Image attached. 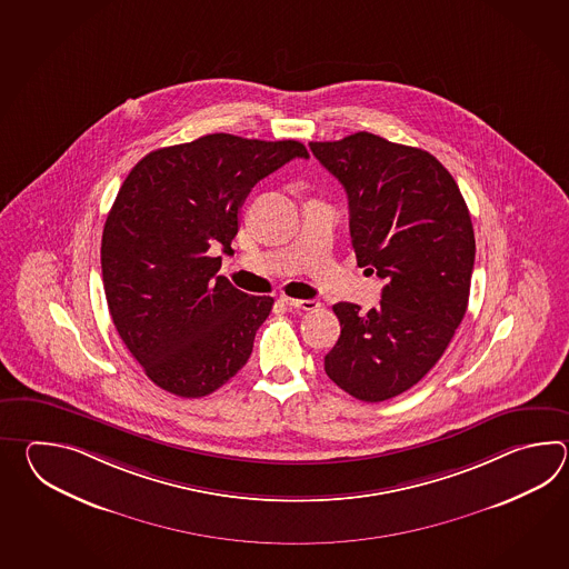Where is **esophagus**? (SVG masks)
Instances as JSON below:
<instances>
[{"mask_svg":"<svg viewBox=\"0 0 569 569\" xmlns=\"http://www.w3.org/2000/svg\"><path fill=\"white\" fill-rule=\"evenodd\" d=\"M280 301L289 305L292 309H302V311H313L319 307V302L315 299H290V297H280Z\"/></svg>","mask_w":569,"mask_h":569,"instance_id":"34e87169","label":"esophagus"}]
</instances>
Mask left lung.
I'll use <instances>...</instances> for the list:
<instances>
[{
  "label": "left lung",
  "mask_w": 569,
  "mask_h": 569,
  "mask_svg": "<svg viewBox=\"0 0 569 569\" xmlns=\"http://www.w3.org/2000/svg\"><path fill=\"white\" fill-rule=\"evenodd\" d=\"M309 146L348 193L358 267L387 280L378 309L333 305L341 333L326 372L358 400L392 399L436 366L466 315L470 211L449 170L421 148L368 132Z\"/></svg>",
  "instance_id": "obj_1"
}]
</instances>
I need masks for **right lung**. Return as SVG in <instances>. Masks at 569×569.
<instances>
[{
  "label": "right lung",
  "instance_id": "1",
  "mask_svg": "<svg viewBox=\"0 0 569 569\" xmlns=\"http://www.w3.org/2000/svg\"><path fill=\"white\" fill-rule=\"evenodd\" d=\"M292 158L297 140L207 133L146 154L126 177L101 238L109 313L146 376L170 395L199 399L248 362L272 297L218 277L243 199Z\"/></svg>",
  "mask_w": 569,
  "mask_h": 569
}]
</instances>
